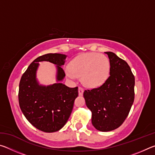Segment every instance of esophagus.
Here are the masks:
<instances>
[{
    "label": "esophagus",
    "mask_w": 155,
    "mask_h": 155,
    "mask_svg": "<svg viewBox=\"0 0 155 155\" xmlns=\"http://www.w3.org/2000/svg\"><path fill=\"white\" fill-rule=\"evenodd\" d=\"M83 91H84V90H83V87H78V94H79V96H82L83 95Z\"/></svg>",
    "instance_id": "1"
}]
</instances>
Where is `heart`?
Segmentation results:
<instances>
[{
  "label": "heart",
  "instance_id": "obj_1",
  "mask_svg": "<svg viewBox=\"0 0 155 155\" xmlns=\"http://www.w3.org/2000/svg\"><path fill=\"white\" fill-rule=\"evenodd\" d=\"M109 70V61L106 56L87 52L78 55L70 61L66 75L71 79L81 77V81L85 87L96 88L105 82Z\"/></svg>",
  "mask_w": 155,
  "mask_h": 155
}]
</instances>
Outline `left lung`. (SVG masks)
Listing matches in <instances>:
<instances>
[{"mask_svg": "<svg viewBox=\"0 0 155 155\" xmlns=\"http://www.w3.org/2000/svg\"><path fill=\"white\" fill-rule=\"evenodd\" d=\"M110 76L103 85L85 90L86 105L91 110V122L97 130L107 132L122 124L135 98V77L129 65L112 52H106Z\"/></svg>", "mask_w": 155, "mask_h": 155, "instance_id": "obj_1", "label": "left lung"}]
</instances>
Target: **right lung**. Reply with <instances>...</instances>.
Masks as SVG:
<instances>
[{"instance_id": "obj_1", "label": "right lung", "mask_w": 155, "mask_h": 155, "mask_svg": "<svg viewBox=\"0 0 155 155\" xmlns=\"http://www.w3.org/2000/svg\"><path fill=\"white\" fill-rule=\"evenodd\" d=\"M66 55L48 53L35 59L22 74L19 84L21 111L33 127L46 133H53L64 127L71 114L78 87L70 88L57 82L53 85H39L36 72L39 62L49 61L57 65V81H61L65 74L61 66Z\"/></svg>"}]
</instances>
